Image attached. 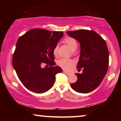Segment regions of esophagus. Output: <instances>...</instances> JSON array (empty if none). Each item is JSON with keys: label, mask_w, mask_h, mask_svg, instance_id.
I'll use <instances>...</instances> for the list:
<instances>
[{"label": "esophagus", "mask_w": 121, "mask_h": 121, "mask_svg": "<svg viewBox=\"0 0 121 121\" xmlns=\"http://www.w3.org/2000/svg\"><path fill=\"white\" fill-rule=\"evenodd\" d=\"M64 73H65V74H67V75H70V73H69L67 72H65V71H64Z\"/></svg>", "instance_id": "esophagus-1"}]
</instances>
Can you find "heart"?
<instances>
[{"label":"heart","instance_id":"1","mask_svg":"<svg viewBox=\"0 0 121 121\" xmlns=\"http://www.w3.org/2000/svg\"><path fill=\"white\" fill-rule=\"evenodd\" d=\"M64 41L72 51H74L77 49L78 43L77 41L74 38L67 36V37H65ZM58 46H56L53 49V54L55 56H57L58 55ZM58 65L62 68L64 69V70L69 71L73 68V67L75 65V62L72 59L62 58L58 61Z\"/></svg>","mask_w":121,"mask_h":121}]
</instances>
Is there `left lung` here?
Wrapping results in <instances>:
<instances>
[{"mask_svg": "<svg viewBox=\"0 0 121 121\" xmlns=\"http://www.w3.org/2000/svg\"><path fill=\"white\" fill-rule=\"evenodd\" d=\"M67 34L80 43V55L77 68L82 74H75L78 80L71 84L75 91L87 93L100 85L108 70L109 52L106 43L93 30H79Z\"/></svg>", "mask_w": 121, "mask_h": 121, "instance_id": "left-lung-1", "label": "left lung"}]
</instances>
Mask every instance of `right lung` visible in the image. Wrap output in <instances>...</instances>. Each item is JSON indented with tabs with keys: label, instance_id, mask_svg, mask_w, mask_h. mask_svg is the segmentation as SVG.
<instances>
[{
	"label": "right lung",
	"instance_id": "right-lung-1",
	"mask_svg": "<svg viewBox=\"0 0 121 121\" xmlns=\"http://www.w3.org/2000/svg\"><path fill=\"white\" fill-rule=\"evenodd\" d=\"M63 36L62 31L36 28L19 38L12 63L19 80L29 90L47 91L53 86L56 74L62 72L60 67L55 66L53 51ZM43 63L49 67L42 69Z\"/></svg>",
	"mask_w": 121,
	"mask_h": 121
}]
</instances>
